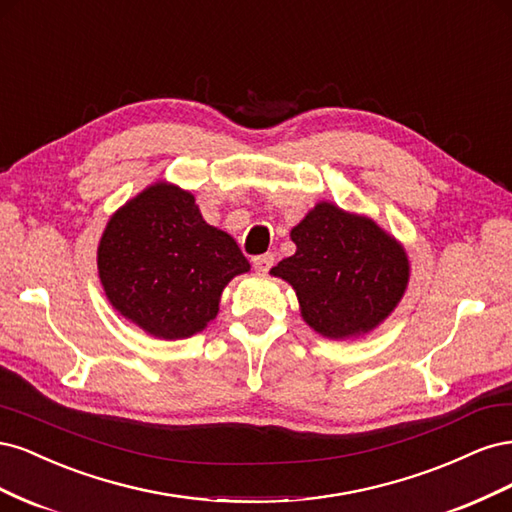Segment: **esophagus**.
Wrapping results in <instances>:
<instances>
[{"mask_svg":"<svg viewBox=\"0 0 512 512\" xmlns=\"http://www.w3.org/2000/svg\"><path fill=\"white\" fill-rule=\"evenodd\" d=\"M252 262H254V269H256L258 273H267V271L273 267L275 256L269 252V254H262V256H254Z\"/></svg>","mask_w":512,"mask_h":512,"instance_id":"34e87169","label":"esophagus"}]
</instances>
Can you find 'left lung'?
Wrapping results in <instances>:
<instances>
[{"mask_svg": "<svg viewBox=\"0 0 512 512\" xmlns=\"http://www.w3.org/2000/svg\"><path fill=\"white\" fill-rule=\"evenodd\" d=\"M297 252L271 275L286 280L316 333L346 339L374 331L408 286L410 262L401 243L365 215L318 203L290 230Z\"/></svg>", "mask_w": 512, "mask_h": 512, "instance_id": "left-lung-1", "label": "left lung"}]
</instances>
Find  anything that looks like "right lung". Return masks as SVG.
<instances>
[{"instance_id":"add662e5","label":"right lung","mask_w":512,"mask_h":512,"mask_svg":"<svg viewBox=\"0 0 512 512\" xmlns=\"http://www.w3.org/2000/svg\"><path fill=\"white\" fill-rule=\"evenodd\" d=\"M247 271L237 241L203 220L190 192L166 181L115 211L98 245L106 299L158 339L203 331L226 284Z\"/></svg>"}]
</instances>
